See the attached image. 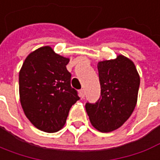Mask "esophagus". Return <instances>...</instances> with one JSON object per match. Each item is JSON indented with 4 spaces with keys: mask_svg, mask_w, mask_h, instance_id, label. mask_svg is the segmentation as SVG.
Listing matches in <instances>:
<instances>
[{
    "mask_svg": "<svg viewBox=\"0 0 160 160\" xmlns=\"http://www.w3.org/2000/svg\"><path fill=\"white\" fill-rule=\"evenodd\" d=\"M84 95H85L84 90H83V89H82V90H80V91H79V96H80V98H84Z\"/></svg>",
    "mask_w": 160,
    "mask_h": 160,
    "instance_id": "obj_1",
    "label": "esophagus"
}]
</instances>
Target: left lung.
Masks as SVG:
<instances>
[{"label":"left lung","mask_w":160,"mask_h":160,"mask_svg":"<svg viewBox=\"0 0 160 160\" xmlns=\"http://www.w3.org/2000/svg\"><path fill=\"white\" fill-rule=\"evenodd\" d=\"M101 96L85 109L91 124L99 132H110L121 127L136 107L140 78L135 64L123 55L98 62Z\"/></svg>","instance_id":"obj_1"}]
</instances>
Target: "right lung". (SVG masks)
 I'll use <instances>...</instances> for the list:
<instances>
[{
	"label": "right lung",
	"instance_id": "right-lung-1",
	"mask_svg": "<svg viewBox=\"0 0 160 160\" xmlns=\"http://www.w3.org/2000/svg\"><path fill=\"white\" fill-rule=\"evenodd\" d=\"M69 59L49 46L31 52L19 72L20 102L31 124L42 132H56L65 124L69 109L79 99L70 86L66 69Z\"/></svg>",
	"mask_w": 160,
	"mask_h": 160
}]
</instances>
